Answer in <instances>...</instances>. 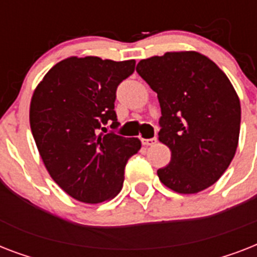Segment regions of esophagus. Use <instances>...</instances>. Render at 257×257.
<instances>
[{
  "label": "esophagus",
  "instance_id": "1",
  "mask_svg": "<svg viewBox=\"0 0 257 257\" xmlns=\"http://www.w3.org/2000/svg\"><path fill=\"white\" fill-rule=\"evenodd\" d=\"M141 143H143V145H145V147H149V145L156 144L157 139L156 137H152V139H143V140H141Z\"/></svg>",
  "mask_w": 257,
  "mask_h": 257
}]
</instances>
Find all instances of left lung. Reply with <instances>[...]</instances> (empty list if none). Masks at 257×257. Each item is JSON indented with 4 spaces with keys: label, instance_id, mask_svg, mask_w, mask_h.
<instances>
[{
    "label": "left lung",
    "instance_id": "1",
    "mask_svg": "<svg viewBox=\"0 0 257 257\" xmlns=\"http://www.w3.org/2000/svg\"><path fill=\"white\" fill-rule=\"evenodd\" d=\"M136 70L157 93L159 140L172 152L159 179L184 195L207 189L227 171L239 144L241 108L229 78L197 52L141 60Z\"/></svg>",
    "mask_w": 257,
    "mask_h": 257
}]
</instances>
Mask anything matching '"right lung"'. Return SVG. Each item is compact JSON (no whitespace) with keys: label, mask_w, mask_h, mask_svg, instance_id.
I'll use <instances>...</instances> for the list:
<instances>
[{"label":"right lung","mask_w":257,"mask_h":257,"mask_svg":"<svg viewBox=\"0 0 257 257\" xmlns=\"http://www.w3.org/2000/svg\"><path fill=\"white\" fill-rule=\"evenodd\" d=\"M135 60L69 57L45 74L30 101V128L50 177L73 199L97 204L118 195L139 139L108 132L120 82L135 72Z\"/></svg>","instance_id":"obj_1"}]
</instances>
